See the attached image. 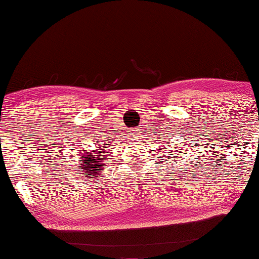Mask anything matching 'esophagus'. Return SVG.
Wrapping results in <instances>:
<instances>
[{
  "label": "esophagus",
  "mask_w": 259,
  "mask_h": 259,
  "mask_svg": "<svg viewBox=\"0 0 259 259\" xmlns=\"http://www.w3.org/2000/svg\"><path fill=\"white\" fill-rule=\"evenodd\" d=\"M138 131H139V129L137 128V129H131V134L134 135V136H137L138 135Z\"/></svg>",
  "instance_id": "34e87169"
}]
</instances>
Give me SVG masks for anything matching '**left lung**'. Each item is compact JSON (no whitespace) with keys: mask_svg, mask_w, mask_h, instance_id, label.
Returning a JSON list of instances; mask_svg holds the SVG:
<instances>
[{"mask_svg":"<svg viewBox=\"0 0 259 259\" xmlns=\"http://www.w3.org/2000/svg\"><path fill=\"white\" fill-rule=\"evenodd\" d=\"M174 155H176V154H174Z\"/></svg>","mask_w":259,"mask_h":259,"instance_id":"left-lung-1","label":"left lung"}]
</instances>
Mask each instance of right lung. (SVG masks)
Here are the masks:
<instances>
[{
    "label": "right lung",
    "mask_w": 259,
    "mask_h": 259,
    "mask_svg": "<svg viewBox=\"0 0 259 259\" xmlns=\"http://www.w3.org/2000/svg\"><path fill=\"white\" fill-rule=\"evenodd\" d=\"M93 153L96 154H86L84 155V159L80 160L81 165L79 166V169H83V174L87 178L90 176V178H96L97 175H99V171L102 170V161H104V153L105 151H93ZM90 155H93V157H90ZM90 179V178H88Z\"/></svg>",
    "instance_id": "1"
}]
</instances>
